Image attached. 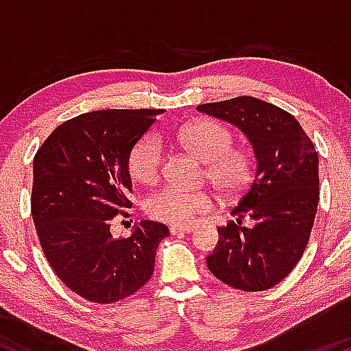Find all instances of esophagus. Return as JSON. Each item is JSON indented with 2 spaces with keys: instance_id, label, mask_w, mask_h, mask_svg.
<instances>
[{
  "instance_id": "1",
  "label": "esophagus",
  "mask_w": 351,
  "mask_h": 351,
  "mask_svg": "<svg viewBox=\"0 0 351 351\" xmlns=\"http://www.w3.org/2000/svg\"><path fill=\"white\" fill-rule=\"evenodd\" d=\"M193 231V226H170V232L173 236L178 234H188Z\"/></svg>"
}]
</instances>
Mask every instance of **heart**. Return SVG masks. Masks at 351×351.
Wrapping results in <instances>:
<instances>
[{"mask_svg": "<svg viewBox=\"0 0 351 351\" xmlns=\"http://www.w3.org/2000/svg\"><path fill=\"white\" fill-rule=\"evenodd\" d=\"M178 140L186 150L206 163L204 173L221 195L236 196L252 178V160L247 152L231 148L234 136L224 125L213 120H198L184 125ZM163 148L158 136H142L128 153V173L136 183L152 184L160 178ZM213 206L206 191H188L178 186H165L145 199V213L152 219L173 226H188L196 216Z\"/></svg>", "mask_w": 351, "mask_h": 351, "instance_id": "b5f03b06", "label": "heart"}]
</instances>
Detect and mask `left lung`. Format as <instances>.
<instances>
[{"label": "left lung", "instance_id": "obj_1", "mask_svg": "<svg viewBox=\"0 0 351 351\" xmlns=\"http://www.w3.org/2000/svg\"><path fill=\"white\" fill-rule=\"evenodd\" d=\"M199 112L236 125L251 142L257 168L206 264L213 276L244 292H261L291 274L307 247L318 204V155L284 108L256 97L203 104ZM249 215L252 228L241 227Z\"/></svg>", "mask_w": 351, "mask_h": 351}]
</instances>
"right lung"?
<instances>
[{"mask_svg": "<svg viewBox=\"0 0 351 351\" xmlns=\"http://www.w3.org/2000/svg\"><path fill=\"white\" fill-rule=\"evenodd\" d=\"M162 110H95L60 123L34 156L31 213L47 263L72 292L114 304L150 280L156 247L170 234L143 219L130 237L112 236L127 216V160Z\"/></svg>", "mask_w": 351, "mask_h": 351, "instance_id": "right-lung-1", "label": "right lung"}]
</instances>
